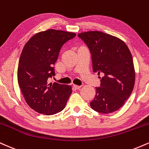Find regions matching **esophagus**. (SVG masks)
<instances>
[{
	"mask_svg": "<svg viewBox=\"0 0 149 149\" xmlns=\"http://www.w3.org/2000/svg\"><path fill=\"white\" fill-rule=\"evenodd\" d=\"M73 88L75 89V90H78L80 89V86H78V85H73Z\"/></svg>",
	"mask_w": 149,
	"mask_h": 149,
	"instance_id": "obj_1",
	"label": "esophagus"
}]
</instances>
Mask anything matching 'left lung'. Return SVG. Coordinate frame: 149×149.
Returning a JSON list of instances; mask_svg holds the SVG:
<instances>
[{
  "mask_svg": "<svg viewBox=\"0 0 149 149\" xmlns=\"http://www.w3.org/2000/svg\"><path fill=\"white\" fill-rule=\"evenodd\" d=\"M91 53L93 72L100 73V87L90 102L95 111L109 113L118 110L130 96L135 82L132 56L118 38L101 31L78 34Z\"/></svg>",
  "mask_w": 149,
  "mask_h": 149,
  "instance_id": "1",
  "label": "left lung"
}]
</instances>
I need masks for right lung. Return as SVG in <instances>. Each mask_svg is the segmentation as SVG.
Returning <instances> with one entry per match:
<instances>
[{"label": "right lung", "instance_id": "1", "mask_svg": "<svg viewBox=\"0 0 149 149\" xmlns=\"http://www.w3.org/2000/svg\"><path fill=\"white\" fill-rule=\"evenodd\" d=\"M76 35L48 29L32 36L22 49L17 69L19 86L27 104L39 113L60 112L71 95V86L49 81L55 75L54 65L61 47Z\"/></svg>", "mask_w": 149, "mask_h": 149}]
</instances>
